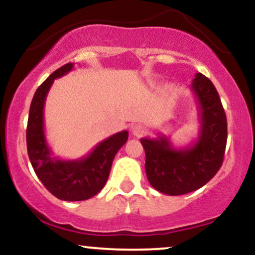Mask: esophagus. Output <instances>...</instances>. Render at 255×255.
Here are the masks:
<instances>
[{
	"mask_svg": "<svg viewBox=\"0 0 255 255\" xmlns=\"http://www.w3.org/2000/svg\"><path fill=\"white\" fill-rule=\"evenodd\" d=\"M145 127L142 125H134V126H131V128H130V131H131V134H133L134 136H141L142 134L145 133Z\"/></svg>",
	"mask_w": 255,
	"mask_h": 255,
	"instance_id": "esophagus-1",
	"label": "esophagus"
}]
</instances>
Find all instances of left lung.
I'll return each mask as SVG.
<instances>
[{"mask_svg":"<svg viewBox=\"0 0 255 255\" xmlns=\"http://www.w3.org/2000/svg\"><path fill=\"white\" fill-rule=\"evenodd\" d=\"M191 90L199 104L200 133L184 148H175L165 135L141 137L148 182L163 194L182 195L209 182L222 166L227 146V116L221 98L209 78L195 74Z\"/></svg>","mask_w":255,"mask_h":255,"instance_id":"left-lung-1","label":"left lung"}]
</instances>
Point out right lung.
I'll return each mask as SVG.
<instances>
[{"label":"right lung","instance_id":"add662e5","mask_svg":"<svg viewBox=\"0 0 255 255\" xmlns=\"http://www.w3.org/2000/svg\"><path fill=\"white\" fill-rule=\"evenodd\" d=\"M73 69V63L58 68L38 87L28 113L26 142L34 172L52 195L64 201H81L95 197L107 183L118 151L128 140L122 130L101 141L86 157L62 160L52 157L44 133V104L55 79Z\"/></svg>","mask_w":255,"mask_h":255}]
</instances>
